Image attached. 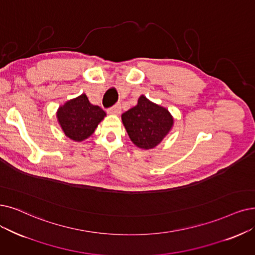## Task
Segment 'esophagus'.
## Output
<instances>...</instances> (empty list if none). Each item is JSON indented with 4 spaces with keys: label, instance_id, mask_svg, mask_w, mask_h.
<instances>
[{
    "label": "esophagus",
    "instance_id": "esophagus-1",
    "mask_svg": "<svg viewBox=\"0 0 255 255\" xmlns=\"http://www.w3.org/2000/svg\"><path fill=\"white\" fill-rule=\"evenodd\" d=\"M120 112H121V105L120 104H116L115 106L108 109V113H110V114L118 115V114H120Z\"/></svg>",
    "mask_w": 255,
    "mask_h": 255
}]
</instances>
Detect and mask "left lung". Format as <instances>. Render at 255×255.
I'll return each instance as SVG.
<instances>
[{
    "label": "left lung",
    "instance_id": "obj_1",
    "mask_svg": "<svg viewBox=\"0 0 255 255\" xmlns=\"http://www.w3.org/2000/svg\"><path fill=\"white\" fill-rule=\"evenodd\" d=\"M121 118L130 140L143 149L158 145L174 124L166 109L152 104L143 95L138 99L137 106L122 114Z\"/></svg>",
    "mask_w": 255,
    "mask_h": 255
}]
</instances>
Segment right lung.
Returning a JSON list of instances; mask_svg holds the SVG:
<instances>
[{
  "label": "right lung",
  "mask_w": 255,
  "mask_h": 255,
  "mask_svg": "<svg viewBox=\"0 0 255 255\" xmlns=\"http://www.w3.org/2000/svg\"><path fill=\"white\" fill-rule=\"evenodd\" d=\"M105 116L106 112L91 104L86 94L67 101L57 112L64 133L74 141H83L92 135Z\"/></svg>",
  "instance_id": "obj_1"
}]
</instances>
